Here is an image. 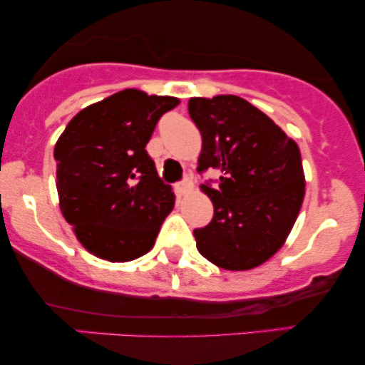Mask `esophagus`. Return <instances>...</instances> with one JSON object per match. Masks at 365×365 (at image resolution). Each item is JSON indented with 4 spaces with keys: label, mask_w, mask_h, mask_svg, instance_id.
I'll return each instance as SVG.
<instances>
[{
    "label": "esophagus",
    "mask_w": 365,
    "mask_h": 365,
    "mask_svg": "<svg viewBox=\"0 0 365 365\" xmlns=\"http://www.w3.org/2000/svg\"><path fill=\"white\" fill-rule=\"evenodd\" d=\"M190 190H192L190 178H185V180H182V182L175 183V194H177L178 197H183L185 194H188Z\"/></svg>",
    "instance_id": "1"
}]
</instances>
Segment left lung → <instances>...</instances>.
Instances as JSON below:
<instances>
[{
	"instance_id": "1",
	"label": "left lung",
	"mask_w": 365,
	"mask_h": 365,
	"mask_svg": "<svg viewBox=\"0 0 365 365\" xmlns=\"http://www.w3.org/2000/svg\"><path fill=\"white\" fill-rule=\"evenodd\" d=\"M188 115L202 135L197 171H221L200 190L215 216L194 237L200 255L230 271L252 269L282 249L305 194L299 145L238 96L192 98Z\"/></svg>"
}]
</instances>
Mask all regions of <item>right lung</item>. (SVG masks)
<instances>
[{
  "label": "right lung",
  "instance_id": "obj_1",
  "mask_svg": "<svg viewBox=\"0 0 365 365\" xmlns=\"http://www.w3.org/2000/svg\"><path fill=\"white\" fill-rule=\"evenodd\" d=\"M180 101L125 89L83 108L54 145L56 188L66 223L98 257L127 262L153 249L175 194L145 145Z\"/></svg>",
  "mask_w": 365,
  "mask_h": 365
}]
</instances>
